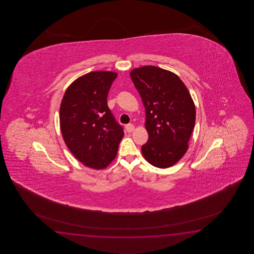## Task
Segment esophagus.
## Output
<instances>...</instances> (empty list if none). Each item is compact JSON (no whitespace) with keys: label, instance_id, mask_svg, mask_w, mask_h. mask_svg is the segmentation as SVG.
<instances>
[{"label":"esophagus","instance_id":"34e87169","mask_svg":"<svg viewBox=\"0 0 254 254\" xmlns=\"http://www.w3.org/2000/svg\"><path fill=\"white\" fill-rule=\"evenodd\" d=\"M125 128H126V130H127L129 133H130V132H132V131L134 130L135 127L133 125H126Z\"/></svg>","mask_w":254,"mask_h":254}]
</instances>
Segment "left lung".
I'll list each match as a JSON object with an SVG mask.
<instances>
[{
	"label": "left lung",
	"instance_id": "1",
	"mask_svg": "<svg viewBox=\"0 0 254 254\" xmlns=\"http://www.w3.org/2000/svg\"><path fill=\"white\" fill-rule=\"evenodd\" d=\"M145 107L149 139L141 147L147 162L155 167L173 166L189 148L196 111L187 87L177 74L146 65L129 73Z\"/></svg>",
	"mask_w": 254,
	"mask_h": 254
}]
</instances>
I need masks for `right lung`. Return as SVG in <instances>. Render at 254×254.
Segmentation results:
<instances>
[{
  "mask_svg": "<svg viewBox=\"0 0 254 254\" xmlns=\"http://www.w3.org/2000/svg\"><path fill=\"white\" fill-rule=\"evenodd\" d=\"M117 73L91 71L67 88L60 106V127L67 147L87 167L103 170L117 155L125 132L107 105Z\"/></svg>",
  "mask_w": 254,
  "mask_h": 254,
  "instance_id": "1",
  "label": "right lung"
}]
</instances>
